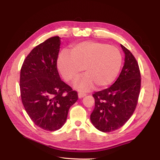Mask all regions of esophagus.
Wrapping results in <instances>:
<instances>
[{
    "mask_svg": "<svg viewBox=\"0 0 160 160\" xmlns=\"http://www.w3.org/2000/svg\"><path fill=\"white\" fill-rule=\"evenodd\" d=\"M78 95V97L79 98H82V97H85L86 95V93H83V92H79Z\"/></svg>",
    "mask_w": 160,
    "mask_h": 160,
    "instance_id": "1",
    "label": "esophagus"
}]
</instances>
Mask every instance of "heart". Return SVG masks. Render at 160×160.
<instances>
[{
	"instance_id": "1",
	"label": "heart",
	"mask_w": 160,
	"mask_h": 160,
	"mask_svg": "<svg viewBox=\"0 0 160 160\" xmlns=\"http://www.w3.org/2000/svg\"><path fill=\"white\" fill-rule=\"evenodd\" d=\"M122 55L118 48L96 41H83L72 47L70 54L59 55L58 67L68 82H77L85 68L86 75L77 87L89 91L95 86L102 89L110 86L118 75L122 65Z\"/></svg>"
}]
</instances>
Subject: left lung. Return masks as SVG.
Masks as SVG:
<instances>
[{
  "label": "left lung",
  "instance_id": "1",
  "mask_svg": "<svg viewBox=\"0 0 160 160\" xmlns=\"http://www.w3.org/2000/svg\"><path fill=\"white\" fill-rule=\"evenodd\" d=\"M121 46L125 59L119 77L110 88L93 94L95 108L90 115L91 121L103 132L119 129L128 121L136 110L140 93L138 63L128 49Z\"/></svg>",
  "mask_w": 160,
  "mask_h": 160
}]
</instances>
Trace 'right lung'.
Listing matches in <instances>:
<instances>
[{
	"label": "right lung",
	"mask_w": 160,
	"mask_h": 160,
	"mask_svg": "<svg viewBox=\"0 0 160 160\" xmlns=\"http://www.w3.org/2000/svg\"><path fill=\"white\" fill-rule=\"evenodd\" d=\"M60 37L50 38L33 48L24 59L20 73L22 103L38 127L56 131L67 120L77 91L63 82L57 69Z\"/></svg>",
	"instance_id": "add662e5"
}]
</instances>
